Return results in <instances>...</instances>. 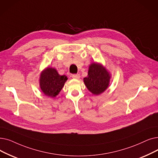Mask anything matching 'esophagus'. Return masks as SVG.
I'll return each mask as SVG.
<instances>
[{"mask_svg": "<svg viewBox=\"0 0 158 158\" xmlns=\"http://www.w3.org/2000/svg\"><path fill=\"white\" fill-rule=\"evenodd\" d=\"M72 77L73 79H78L80 78V75L79 74H73L72 75Z\"/></svg>", "mask_w": 158, "mask_h": 158, "instance_id": "1", "label": "esophagus"}]
</instances>
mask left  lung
Instances as JSON below:
<instances>
[{
	"label": "left lung",
	"instance_id": "1",
	"mask_svg": "<svg viewBox=\"0 0 158 158\" xmlns=\"http://www.w3.org/2000/svg\"><path fill=\"white\" fill-rule=\"evenodd\" d=\"M110 77V74L102 64L92 63L89 66L88 76L84 78V83L90 92L99 95L108 87Z\"/></svg>",
	"mask_w": 158,
	"mask_h": 158
}]
</instances>
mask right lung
Listing matches in <instances>:
<instances>
[{
  "mask_svg": "<svg viewBox=\"0 0 158 158\" xmlns=\"http://www.w3.org/2000/svg\"><path fill=\"white\" fill-rule=\"evenodd\" d=\"M67 79L66 75H59L56 69L48 67L40 73V88L46 95L55 98L62 90Z\"/></svg>",
  "mask_w": 158,
  "mask_h": 158,
  "instance_id": "obj_1",
  "label": "right lung"
}]
</instances>
